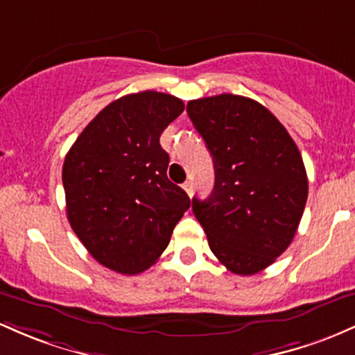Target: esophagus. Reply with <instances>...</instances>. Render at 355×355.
<instances>
[{
	"label": "esophagus",
	"mask_w": 355,
	"mask_h": 355,
	"mask_svg": "<svg viewBox=\"0 0 355 355\" xmlns=\"http://www.w3.org/2000/svg\"><path fill=\"white\" fill-rule=\"evenodd\" d=\"M182 188H184V191L189 194V196H193V188H194V186H193V181H191V179H188V181H186L184 184H182Z\"/></svg>",
	"instance_id": "34e87169"
}]
</instances>
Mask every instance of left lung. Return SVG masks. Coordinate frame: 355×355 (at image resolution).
Instances as JSON below:
<instances>
[{"mask_svg":"<svg viewBox=\"0 0 355 355\" xmlns=\"http://www.w3.org/2000/svg\"><path fill=\"white\" fill-rule=\"evenodd\" d=\"M213 156L214 188L193 198L211 252L230 272L253 275L288 248L304 214L309 181L300 150L257 101L221 94L188 102Z\"/></svg>","mask_w":355,"mask_h":355,"instance_id":"8db88e82","label":"left lung"}]
</instances>
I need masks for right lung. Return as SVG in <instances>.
<instances>
[{
    "mask_svg": "<svg viewBox=\"0 0 355 355\" xmlns=\"http://www.w3.org/2000/svg\"><path fill=\"white\" fill-rule=\"evenodd\" d=\"M184 110L174 95L146 90L102 109L65 156L62 171L67 218L98 263L141 273L167 248L191 206L167 179L162 130Z\"/></svg>",
    "mask_w": 355,
    "mask_h": 355,
    "instance_id": "right-lung-1",
    "label": "right lung"
}]
</instances>
